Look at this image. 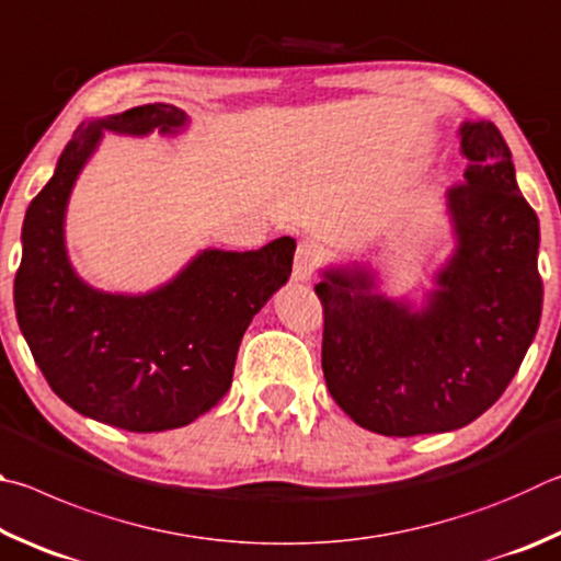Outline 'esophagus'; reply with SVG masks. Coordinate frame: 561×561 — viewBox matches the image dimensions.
Returning a JSON list of instances; mask_svg holds the SVG:
<instances>
[{
  "label": "esophagus",
  "mask_w": 561,
  "mask_h": 561,
  "mask_svg": "<svg viewBox=\"0 0 561 561\" xmlns=\"http://www.w3.org/2000/svg\"><path fill=\"white\" fill-rule=\"evenodd\" d=\"M318 261H320V245L312 241L300 243L296 251V263H293V280L308 283L318 268Z\"/></svg>",
  "instance_id": "esophagus-1"
}]
</instances>
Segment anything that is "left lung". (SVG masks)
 <instances>
[{
  "label": "left lung",
  "mask_w": 561,
  "mask_h": 561,
  "mask_svg": "<svg viewBox=\"0 0 561 561\" xmlns=\"http://www.w3.org/2000/svg\"><path fill=\"white\" fill-rule=\"evenodd\" d=\"M466 184L446 194L454 249L421 296L391 298L365 261L322 268V371L332 399L381 436L446 434L495 404L542 316L539 219L490 121H463Z\"/></svg>",
  "instance_id": "1"
}]
</instances>
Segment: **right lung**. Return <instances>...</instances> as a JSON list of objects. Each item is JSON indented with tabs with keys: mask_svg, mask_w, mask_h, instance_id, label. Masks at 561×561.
<instances>
[{
	"mask_svg": "<svg viewBox=\"0 0 561 561\" xmlns=\"http://www.w3.org/2000/svg\"><path fill=\"white\" fill-rule=\"evenodd\" d=\"M190 123L170 103L83 123L22 226L14 308L34 362L78 414L135 434L186 426L219 404L245 328L286 286L296 253L290 236L259 251L204 249L147 293H107L78 275L66 211L103 135L176 137Z\"/></svg>",
	"mask_w": 561,
	"mask_h": 561,
	"instance_id": "right-lung-1",
	"label": "right lung"
}]
</instances>
